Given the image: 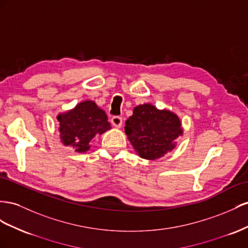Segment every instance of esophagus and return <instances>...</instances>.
<instances>
[{
    "instance_id": "34e87169",
    "label": "esophagus",
    "mask_w": 248,
    "mask_h": 248,
    "mask_svg": "<svg viewBox=\"0 0 248 248\" xmlns=\"http://www.w3.org/2000/svg\"><path fill=\"white\" fill-rule=\"evenodd\" d=\"M112 124L116 126V128H120L123 125V117L120 116H113L111 119Z\"/></svg>"
}]
</instances>
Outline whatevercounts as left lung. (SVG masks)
<instances>
[{
  "label": "left lung",
  "instance_id": "8db88e82",
  "mask_svg": "<svg viewBox=\"0 0 248 248\" xmlns=\"http://www.w3.org/2000/svg\"><path fill=\"white\" fill-rule=\"evenodd\" d=\"M124 132L134 150L142 159L155 160L175 147L183 135L181 120L169 110H159L151 104L134 108L125 122Z\"/></svg>",
  "mask_w": 248,
  "mask_h": 248
}]
</instances>
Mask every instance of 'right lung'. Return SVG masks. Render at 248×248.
Returning a JSON list of instances; mask_svg holds the SVG:
<instances>
[{
    "mask_svg": "<svg viewBox=\"0 0 248 248\" xmlns=\"http://www.w3.org/2000/svg\"><path fill=\"white\" fill-rule=\"evenodd\" d=\"M61 142L73 146L78 153H85L90 148V141L111 129L104 110L93 101H85L57 116Z\"/></svg>",
    "mask_w": 248,
    "mask_h": 248,
    "instance_id": "1",
    "label": "right lung"
}]
</instances>
